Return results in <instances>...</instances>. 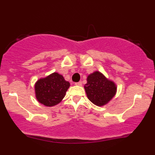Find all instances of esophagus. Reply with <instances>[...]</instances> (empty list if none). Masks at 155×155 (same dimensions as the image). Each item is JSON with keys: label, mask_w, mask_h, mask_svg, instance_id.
I'll return each instance as SVG.
<instances>
[{"label": "esophagus", "mask_w": 155, "mask_h": 155, "mask_svg": "<svg viewBox=\"0 0 155 155\" xmlns=\"http://www.w3.org/2000/svg\"><path fill=\"white\" fill-rule=\"evenodd\" d=\"M81 84H82V82H81V81H79V82L75 83V85L76 86H81Z\"/></svg>", "instance_id": "esophagus-1"}]
</instances>
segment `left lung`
Returning a JSON list of instances; mask_svg holds the SVG:
<instances>
[{
  "label": "left lung",
  "instance_id": "obj_1",
  "mask_svg": "<svg viewBox=\"0 0 155 155\" xmlns=\"http://www.w3.org/2000/svg\"><path fill=\"white\" fill-rule=\"evenodd\" d=\"M84 89L87 97L97 106H104L114 97L117 86L114 81L109 80L101 72H93L87 76Z\"/></svg>",
  "mask_w": 155,
  "mask_h": 155
}]
</instances>
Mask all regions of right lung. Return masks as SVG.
Here are the masks:
<instances>
[{"instance_id":"obj_1","label":"right lung","mask_w":155,"mask_h":155,"mask_svg":"<svg viewBox=\"0 0 155 155\" xmlns=\"http://www.w3.org/2000/svg\"><path fill=\"white\" fill-rule=\"evenodd\" d=\"M69 87L70 83L62 75L54 72L37 80L35 84V97L40 103L52 107L62 101Z\"/></svg>"}]
</instances>
